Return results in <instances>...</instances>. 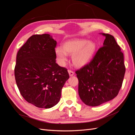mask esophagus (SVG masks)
<instances>
[{"label": "esophagus", "mask_w": 135, "mask_h": 135, "mask_svg": "<svg viewBox=\"0 0 135 135\" xmlns=\"http://www.w3.org/2000/svg\"><path fill=\"white\" fill-rule=\"evenodd\" d=\"M68 73H69V76H72L74 75V73L71 70H68Z\"/></svg>", "instance_id": "34e87169"}]
</instances>
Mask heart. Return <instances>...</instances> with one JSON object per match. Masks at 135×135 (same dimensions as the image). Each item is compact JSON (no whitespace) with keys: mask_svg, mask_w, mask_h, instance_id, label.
Instances as JSON below:
<instances>
[{"mask_svg":"<svg viewBox=\"0 0 135 135\" xmlns=\"http://www.w3.org/2000/svg\"><path fill=\"white\" fill-rule=\"evenodd\" d=\"M97 50V45L95 42L87 39H74L65 42L62 48L57 47L55 52L57 62L60 66H65L68 55H70L74 66L81 68L90 62Z\"/></svg>","mask_w":135,"mask_h":135,"instance_id":"1","label":"heart"}]
</instances>
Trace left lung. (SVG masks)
Returning <instances> with one entry per match:
<instances>
[{
    "instance_id": "obj_1",
    "label": "left lung",
    "mask_w": 135,
    "mask_h": 135,
    "mask_svg": "<svg viewBox=\"0 0 135 135\" xmlns=\"http://www.w3.org/2000/svg\"><path fill=\"white\" fill-rule=\"evenodd\" d=\"M105 36L91 61L76 71L79 80L78 93L83 103L97 107L113 99L122 87L126 71L124 56L113 36Z\"/></svg>"
}]
</instances>
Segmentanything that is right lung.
Masks as SVG:
<instances>
[{
	"label": "right lung",
	"instance_id": "obj_1",
	"mask_svg": "<svg viewBox=\"0 0 135 135\" xmlns=\"http://www.w3.org/2000/svg\"><path fill=\"white\" fill-rule=\"evenodd\" d=\"M57 42L48 34L34 35L20 49L15 68L16 82L22 96L40 108H51L60 101L69 78L67 69L56 63Z\"/></svg>",
	"mask_w": 135,
	"mask_h": 135
}]
</instances>
